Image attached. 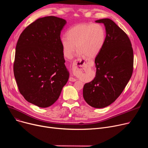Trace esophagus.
Instances as JSON below:
<instances>
[{
	"mask_svg": "<svg viewBox=\"0 0 148 148\" xmlns=\"http://www.w3.org/2000/svg\"><path fill=\"white\" fill-rule=\"evenodd\" d=\"M86 60H82V59H76L73 62V67H72V70H73V73L74 74H77L81 68L83 66V65L86 63ZM69 80L70 82H75L76 79L73 77H71L69 78Z\"/></svg>",
	"mask_w": 148,
	"mask_h": 148,
	"instance_id": "34e87169",
	"label": "esophagus"
}]
</instances>
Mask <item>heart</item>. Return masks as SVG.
<instances>
[{
    "mask_svg": "<svg viewBox=\"0 0 148 148\" xmlns=\"http://www.w3.org/2000/svg\"><path fill=\"white\" fill-rule=\"evenodd\" d=\"M66 36L61 38L64 56L69 59L75 50L77 55L89 58L96 57L103 49L106 42V32L98 23H80L70 28Z\"/></svg>",
    "mask_w": 148,
    "mask_h": 148,
    "instance_id": "1",
    "label": "heart"
}]
</instances>
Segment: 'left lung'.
<instances>
[{"mask_svg":"<svg viewBox=\"0 0 148 148\" xmlns=\"http://www.w3.org/2000/svg\"><path fill=\"white\" fill-rule=\"evenodd\" d=\"M95 22L104 24L106 42L95 59V78L84 85L83 95L89 106L101 108L113 103L125 89L133 74L134 56L128 36L113 21Z\"/></svg>","mask_w":148,"mask_h":148,"instance_id":"1","label":"left lung"}]
</instances>
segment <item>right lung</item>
Here are the masks:
<instances>
[{
	"label": "right lung",
	"mask_w": 148,
	"mask_h": 148,
	"mask_svg": "<svg viewBox=\"0 0 148 148\" xmlns=\"http://www.w3.org/2000/svg\"><path fill=\"white\" fill-rule=\"evenodd\" d=\"M66 23L54 16L38 18L23 31L16 45L14 74L18 90L39 107L55 103L69 79L60 40Z\"/></svg>",
	"instance_id": "add662e5"
}]
</instances>
